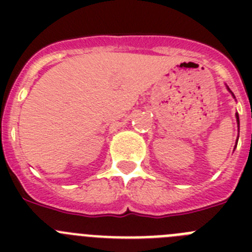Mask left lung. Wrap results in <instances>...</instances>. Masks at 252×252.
<instances>
[{
	"label": "left lung",
	"instance_id": "1",
	"mask_svg": "<svg viewBox=\"0 0 252 252\" xmlns=\"http://www.w3.org/2000/svg\"><path fill=\"white\" fill-rule=\"evenodd\" d=\"M236 117H237V124L240 125V120H239V115H236Z\"/></svg>",
	"mask_w": 252,
	"mask_h": 252
}]
</instances>
